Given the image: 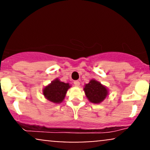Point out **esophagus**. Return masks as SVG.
I'll return each instance as SVG.
<instances>
[{"label":"esophagus","mask_w":150,"mask_h":150,"mask_svg":"<svg viewBox=\"0 0 150 150\" xmlns=\"http://www.w3.org/2000/svg\"><path fill=\"white\" fill-rule=\"evenodd\" d=\"M74 85L76 86V87H78V86H80V82L77 80L75 81V82H74Z\"/></svg>","instance_id":"obj_1"}]
</instances>
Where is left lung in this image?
I'll return each mask as SVG.
<instances>
[{
  "label": "left lung",
  "mask_w": 150,
  "mask_h": 150,
  "mask_svg": "<svg viewBox=\"0 0 150 150\" xmlns=\"http://www.w3.org/2000/svg\"><path fill=\"white\" fill-rule=\"evenodd\" d=\"M85 95L90 102L99 104L105 99L108 95V89L95 80H91L84 87Z\"/></svg>",
  "instance_id": "1"
}]
</instances>
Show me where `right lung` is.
<instances>
[{
	"instance_id": "obj_1",
	"label": "right lung",
	"mask_w": 150,
	"mask_h": 150,
	"mask_svg": "<svg viewBox=\"0 0 150 150\" xmlns=\"http://www.w3.org/2000/svg\"><path fill=\"white\" fill-rule=\"evenodd\" d=\"M70 87L69 83L61 82L56 78L52 81L51 84L44 87L43 89V94L49 101L55 104H58L63 101L67 91Z\"/></svg>"
}]
</instances>
